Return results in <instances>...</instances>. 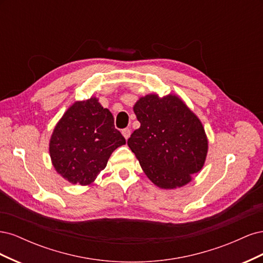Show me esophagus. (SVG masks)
Here are the masks:
<instances>
[{
    "label": "esophagus",
    "instance_id": "1",
    "mask_svg": "<svg viewBox=\"0 0 263 263\" xmlns=\"http://www.w3.org/2000/svg\"><path fill=\"white\" fill-rule=\"evenodd\" d=\"M122 134H123V136L125 137V139L127 140V139L129 138V136H130V129L129 128H125V129L122 130Z\"/></svg>",
    "mask_w": 263,
    "mask_h": 263
}]
</instances>
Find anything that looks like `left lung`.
Here are the masks:
<instances>
[{
  "mask_svg": "<svg viewBox=\"0 0 263 263\" xmlns=\"http://www.w3.org/2000/svg\"><path fill=\"white\" fill-rule=\"evenodd\" d=\"M140 127L127 145L155 185L172 190L201 171L209 150L202 122L179 97L148 94L134 105Z\"/></svg>",
  "mask_w": 263,
  "mask_h": 263,
  "instance_id": "left-lung-1",
  "label": "left lung"
}]
</instances>
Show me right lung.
Here are the masks:
<instances>
[{
  "label": "right lung",
  "instance_id": "obj_1",
  "mask_svg": "<svg viewBox=\"0 0 263 263\" xmlns=\"http://www.w3.org/2000/svg\"><path fill=\"white\" fill-rule=\"evenodd\" d=\"M126 144L99 99L77 101L55 125L49 141L53 168L72 184L90 185L113 151Z\"/></svg>",
  "mask_w": 263,
  "mask_h": 263
}]
</instances>
